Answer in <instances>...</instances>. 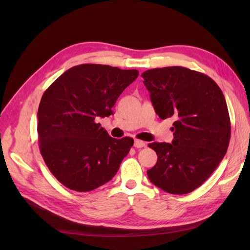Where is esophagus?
<instances>
[{
	"label": "esophagus",
	"instance_id": "1",
	"mask_svg": "<svg viewBox=\"0 0 250 250\" xmlns=\"http://www.w3.org/2000/svg\"><path fill=\"white\" fill-rule=\"evenodd\" d=\"M146 146V143L143 142V141H140V140H135L134 141V147L135 148H143Z\"/></svg>",
	"mask_w": 250,
	"mask_h": 250
}]
</instances>
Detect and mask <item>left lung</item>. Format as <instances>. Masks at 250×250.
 Wrapping results in <instances>:
<instances>
[{
	"label": "left lung",
	"instance_id": "left-lung-1",
	"mask_svg": "<svg viewBox=\"0 0 250 250\" xmlns=\"http://www.w3.org/2000/svg\"><path fill=\"white\" fill-rule=\"evenodd\" d=\"M142 76L158 116L175 120L172 144L148 145L158 156L148 178L168 193L192 192L213 174L229 146L225 95L210 77L187 67L152 68Z\"/></svg>",
	"mask_w": 250,
	"mask_h": 250
}]
</instances>
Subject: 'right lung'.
I'll use <instances>...</instances> for the list:
<instances>
[{
	"label": "right lung",
	"instance_id": "right-lung-1",
	"mask_svg": "<svg viewBox=\"0 0 250 250\" xmlns=\"http://www.w3.org/2000/svg\"><path fill=\"white\" fill-rule=\"evenodd\" d=\"M136 70L79 64L58 77L39 106L40 151L51 174L66 188L88 192L118 172L133 139L110 137L97 120L113 114Z\"/></svg>",
	"mask_w": 250,
	"mask_h": 250
}]
</instances>
